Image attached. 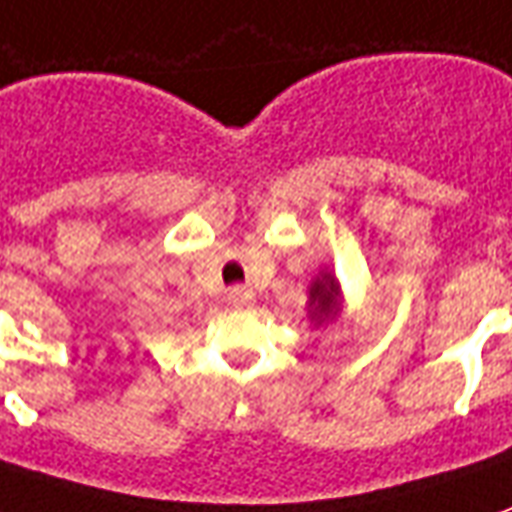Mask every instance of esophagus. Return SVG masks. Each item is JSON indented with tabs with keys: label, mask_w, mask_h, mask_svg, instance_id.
Returning <instances> with one entry per match:
<instances>
[{
	"label": "esophagus",
	"mask_w": 512,
	"mask_h": 512,
	"mask_svg": "<svg viewBox=\"0 0 512 512\" xmlns=\"http://www.w3.org/2000/svg\"><path fill=\"white\" fill-rule=\"evenodd\" d=\"M227 302L232 307H238V310H244V307L255 305V291L252 288H244V285H235L227 291Z\"/></svg>",
	"instance_id": "1"
}]
</instances>
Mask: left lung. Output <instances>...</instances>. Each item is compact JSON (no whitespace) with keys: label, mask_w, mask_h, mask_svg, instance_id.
<instances>
[{"label":"left lung","mask_w":512,"mask_h":512,"mask_svg":"<svg viewBox=\"0 0 512 512\" xmlns=\"http://www.w3.org/2000/svg\"><path fill=\"white\" fill-rule=\"evenodd\" d=\"M343 296L341 282L335 280L332 271H321L316 280L310 282V296H307V318L313 327H324L332 324L338 313H341Z\"/></svg>","instance_id":"8db88e82"}]
</instances>
